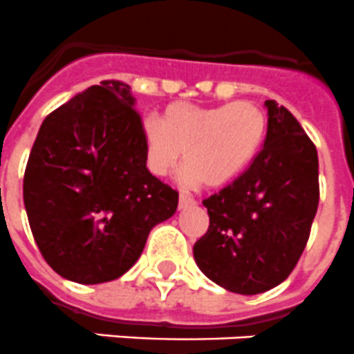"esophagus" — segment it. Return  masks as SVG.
Segmentation results:
<instances>
[{"label":"esophagus","instance_id":"esophagus-1","mask_svg":"<svg viewBox=\"0 0 354 354\" xmlns=\"http://www.w3.org/2000/svg\"><path fill=\"white\" fill-rule=\"evenodd\" d=\"M194 204H195V198L192 197V195L184 194V192L179 195V208L180 209L189 208V206H194Z\"/></svg>","mask_w":354,"mask_h":354}]
</instances>
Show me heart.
I'll list each match as a JSON object with an SVG mask.
<instances>
[{
    "label": "heart",
    "mask_w": 354,
    "mask_h": 354,
    "mask_svg": "<svg viewBox=\"0 0 354 354\" xmlns=\"http://www.w3.org/2000/svg\"><path fill=\"white\" fill-rule=\"evenodd\" d=\"M141 136L151 174L170 175L184 151L186 180L217 188L232 183L259 156L268 115L251 101L215 106L171 103L162 121L153 115L142 121Z\"/></svg>",
    "instance_id": "heart-1"
}]
</instances>
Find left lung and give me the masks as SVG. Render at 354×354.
I'll return each instance as SVG.
<instances>
[{"label":"left lung","instance_id":"left-lung-1","mask_svg":"<svg viewBox=\"0 0 354 354\" xmlns=\"http://www.w3.org/2000/svg\"><path fill=\"white\" fill-rule=\"evenodd\" d=\"M268 106V136L244 174L204 198L209 226L194 246L204 275L227 291L264 293L284 282L308 244L318 208V156L289 110Z\"/></svg>","mask_w":354,"mask_h":354}]
</instances>
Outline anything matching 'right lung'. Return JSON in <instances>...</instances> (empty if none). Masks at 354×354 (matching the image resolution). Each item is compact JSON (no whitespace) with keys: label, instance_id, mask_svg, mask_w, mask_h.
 <instances>
[{"label":"right lung","instance_id":"1","mask_svg":"<svg viewBox=\"0 0 354 354\" xmlns=\"http://www.w3.org/2000/svg\"><path fill=\"white\" fill-rule=\"evenodd\" d=\"M130 86L103 81L48 113L32 146L23 201L55 273L77 284L115 280L179 194L146 168L142 119Z\"/></svg>","mask_w":354,"mask_h":354}]
</instances>
